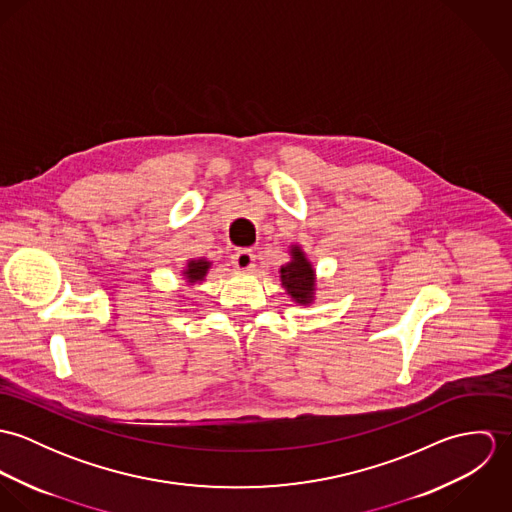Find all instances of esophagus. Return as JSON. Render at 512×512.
I'll use <instances>...</instances> for the list:
<instances>
[{
    "mask_svg": "<svg viewBox=\"0 0 512 512\" xmlns=\"http://www.w3.org/2000/svg\"><path fill=\"white\" fill-rule=\"evenodd\" d=\"M230 258H232V266L236 270H250V268H254V254L248 248L236 250Z\"/></svg>",
    "mask_w": 512,
    "mask_h": 512,
    "instance_id": "esophagus-1",
    "label": "esophagus"
}]
</instances>
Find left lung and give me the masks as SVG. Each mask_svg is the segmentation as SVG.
Returning <instances> with one entry per match:
<instances>
[{
	"instance_id": "obj_1",
	"label": "left lung",
	"mask_w": 512,
	"mask_h": 512,
	"mask_svg": "<svg viewBox=\"0 0 512 512\" xmlns=\"http://www.w3.org/2000/svg\"><path fill=\"white\" fill-rule=\"evenodd\" d=\"M292 254V262L280 270L282 284L286 286V290L297 303H309L313 295V282H315L311 264L305 260L299 248H293Z\"/></svg>"
}]
</instances>
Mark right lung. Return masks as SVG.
Here are the masks:
<instances>
[{"label": "right lung", "mask_w": 512, "mask_h": 512, "mask_svg": "<svg viewBox=\"0 0 512 512\" xmlns=\"http://www.w3.org/2000/svg\"><path fill=\"white\" fill-rule=\"evenodd\" d=\"M207 270H209V262H205V260H193V262H189V266H187V270H185V276H187L189 282L193 284V282H197V280H203L205 274H207Z\"/></svg>", "instance_id": "1"}]
</instances>
